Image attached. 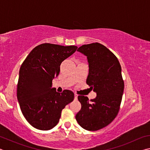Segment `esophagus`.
Instances as JSON below:
<instances>
[{
    "instance_id": "obj_1",
    "label": "esophagus",
    "mask_w": 150,
    "mask_h": 150,
    "mask_svg": "<svg viewBox=\"0 0 150 150\" xmlns=\"http://www.w3.org/2000/svg\"><path fill=\"white\" fill-rule=\"evenodd\" d=\"M77 96H78V95H77V94H75V98H74L75 100H77Z\"/></svg>"
}]
</instances>
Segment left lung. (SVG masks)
I'll list each match as a JSON object with an SVG mask.
<instances>
[{
	"mask_svg": "<svg viewBox=\"0 0 150 150\" xmlns=\"http://www.w3.org/2000/svg\"><path fill=\"white\" fill-rule=\"evenodd\" d=\"M77 51L87 56L89 69L86 82L96 96L89 100L78 96L81 108L75 118L85 130H98L111 123L120 110L124 88L121 66L116 55L99 43L83 45Z\"/></svg>",
	"mask_w": 150,
	"mask_h": 150,
	"instance_id": "1",
	"label": "left lung"
}]
</instances>
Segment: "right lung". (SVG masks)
<instances>
[{
    "mask_svg": "<svg viewBox=\"0 0 150 150\" xmlns=\"http://www.w3.org/2000/svg\"><path fill=\"white\" fill-rule=\"evenodd\" d=\"M75 45L42 44L33 49L22 63L17 98L26 120L35 128L50 130L57 125L65 106L74 99L71 91L58 93L52 88L60 65L77 50Z\"/></svg>",
    "mask_w": 150,
    "mask_h": 150,
    "instance_id": "1",
    "label": "right lung"
}]
</instances>
